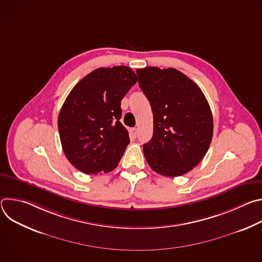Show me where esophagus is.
Returning a JSON list of instances; mask_svg holds the SVG:
<instances>
[{
    "instance_id": "34e87169",
    "label": "esophagus",
    "mask_w": 262,
    "mask_h": 262,
    "mask_svg": "<svg viewBox=\"0 0 262 262\" xmlns=\"http://www.w3.org/2000/svg\"><path fill=\"white\" fill-rule=\"evenodd\" d=\"M129 133H130V135H132L134 138H136L137 135H138V129H137L136 127H133V128H130Z\"/></svg>"
}]
</instances>
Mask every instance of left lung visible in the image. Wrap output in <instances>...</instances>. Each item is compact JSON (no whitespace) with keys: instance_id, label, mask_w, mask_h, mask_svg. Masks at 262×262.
<instances>
[{"instance_id":"8db88e82","label":"left lung","mask_w":262,"mask_h":262,"mask_svg":"<svg viewBox=\"0 0 262 262\" xmlns=\"http://www.w3.org/2000/svg\"><path fill=\"white\" fill-rule=\"evenodd\" d=\"M137 74L154 114L152 139L143 145L147 163L164 176L188 173L206 155L213 134L203 92L175 68L146 67Z\"/></svg>"}]
</instances>
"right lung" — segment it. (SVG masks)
<instances>
[{
  "mask_svg": "<svg viewBox=\"0 0 262 262\" xmlns=\"http://www.w3.org/2000/svg\"><path fill=\"white\" fill-rule=\"evenodd\" d=\"M138 79L127 66L100 67L83 78L66 97L58 117L63 151L85 174L107 173L129 143L119 121L121 100Z\"/></svg>",
  "mask_w": 262,
  "mask_h": 262,
  "instance_id": "obj_1",
  "label": "right lung"
}]
</instances>
